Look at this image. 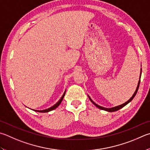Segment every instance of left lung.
<instances>
[{"instance_id": "8db88e82", "label": "left lung", "mask_w": 150, "mask_h": 150, "mask_svg": "<svg viewBox=\"0 0 150 150\" xmlns=\"http://www.w3.org/2000/svg\"><path fill=\"white\" fill-rule=\"evenodd\" d=\"M141 74H142V69H141V71H140V80H139V81H138V86H137V89H136V91L134 92V94L132 95V96L131 98H130L129 100H128L127 102H126L124 103H122V104H121V105H117V106H115V107L111 108H105L102 107V106H100V105H99L96 104V103H94L93 101H92V99L91 98H90V96H88V98H89V99H90V100H91V101L92 103H93V104H94V105H96L97 108H98L99 109H100V110H102L107 111H109V112H113V111H117V110H120V109H121L122 108H123L124 106H125V105H126L127 104H128V103H129L130 102H131L132 100V99L134 98V96H136V94H137V92H138V88H139V85H140V77H141Z\"/></svg>"}]
</instances>
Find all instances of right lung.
I'll use <instances>...</instances> for the list:
<instances>
[{"label":"right lung","instance_id":"add662e5","mask_svg":"<svg viewBox=\"0 0 150 150\" xmlns=\"http://www.w3.org/2000/svg\"><path fill=\"white\" fill-rule=\"evenodd\" d=\"M65 94H66V91L64 92L63 96H62V98H61L60 99H59V101L57 102L56 104H54V105L52 106V107L49 108L48 109H46V110H33L35 111H37V112H40V113H47V112H49V111H52L54 110H55L56 108L58 107V106L59 105V104H60V103H61L62 100H63L64 98V96H65Z\"/></svg>","mask_w":150,"mask_h":150}]
</instances>
